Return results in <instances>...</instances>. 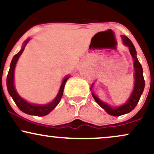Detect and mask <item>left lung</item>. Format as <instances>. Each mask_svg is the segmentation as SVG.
Listing matches in <instances>:
<instances>
[{
  "mask_svg": "<svg viewBox=\"0 0 154 154\" xmlns=\"http://www.w3.org/2000/svg\"><path fill=\"white\" fill-rule=\"evenodd\" d=\"M122 39L123 43L129 48V51H130V54H131L132 59H133L134 62L133 65L134 70H135V74H134L135 85H134V89L132 92L131 95H130V98H128V100H127V102L124 105H122L118 107H111L110 106L108 105L106 103H104V102L101 101L94 93H92V95H93L95 102L100 107L103 108L108 114L114 116L123 115V114H128V113L133 110L136 106H137V103H138L145 87V80L143 75V68L137 58V53H136L135 46L132 44L131 40L128 37L125 36V35H122ZM91 89L92 86L91 88Z\"/></svg>",
  "mask_w": 154,
  "mask_h": 154,
  "instance_id": "obj_1",
  "label": "left lung"
}]
</instances>
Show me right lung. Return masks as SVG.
I'll return each instance as SVG.
<instances>
[{
  "label": "right lung",
  "instance_id": "add662e5",
  "mask_svg": "<svg viewBox=\"0 0 154 154\" xmlns=\"http://www.w3.org/2000/svg\"><path fill=\"white\" fill-rule=\"evenodd\" d=\"M30 40L29 38L26 39L25 41L24 42V45L21 49L20 51L15 55L12 59L11 62L10 64V69L8 71V75H7L6 79V85L7 89H8V93L13 98L14 101L17 104V106L20 109L21 111H23L25 114H29V115H34L38 116H43L48 114L53 109H54L56 106L59 104L60 100L61 99V97L63 95V88H64L65 83L67 81V79L69 78V76H66L62 81V83L60 87V90L59 91V93L56 95V98H54L53 101L51 103L45 104V105H39V104H33L28 103L25 100L23 99L22 97L17 93V91H16L14 87V69L16 64H17V61H18L19 56L22 54L24 51V48H25L26 45L27 44L29 40Z\"/></svg>",
  "mask_w": 154,
  "mask_h": 154
}]
</instances>
